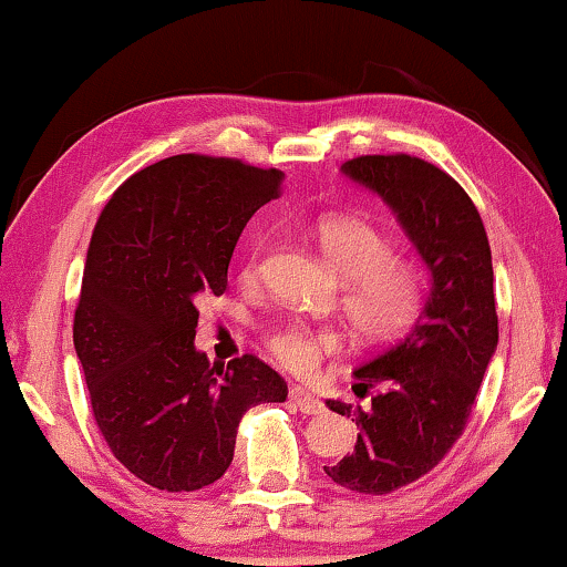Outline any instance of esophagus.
Returning a JSON list of instances; mask_svg holds the SVG:
<instances>
[{"mask_svg":"<svg viewBox=\"0 0 567 567\" xmlns=\"http://www.w3.org/2000/svg\"><path fill=\"white\" fill-rule=\"evenodd\" d=\"M289 398H291V403L299 408L301 413H307V415H319V413H324V403H321V400L311 393V390H307L303 385H291V390H289Z\"/></svg>","mask_w":567,"mask_h":567,"instance_id":"esophagus-1","label":"esophagus"}]
</instances>
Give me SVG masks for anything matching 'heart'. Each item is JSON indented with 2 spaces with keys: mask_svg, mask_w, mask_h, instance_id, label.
<instances>
[{
  "mask_svg": "<svg viewBox=\"0 0 567 567\" xmlns=\"http://www.w3.org/2000/svg\"><path fill=\"white\" fill-rule=\"evenodd\" d=\"M327 264L342 278L339 307L357 337L385 342L411 329L423 311L425 276L411 258L393 256L395 246L380 228L360 217H324L313 228ZM266 235H256L243 274L256 276L266 254ZM329 329L284 324L268 334V350L289 370H311L321 354L334 352Z\"/></svg>",
  "mask_w": 567,
  "mask_h": 567,
  "instance_id": "b5f03b06",
  "label": "heart"
}]
</instances>
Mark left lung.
<instances>
[{"mask_svg":"<svg viewBox=\"0 0 567 567\" xmlns=\"http://www.w3.org/2000/svg\"><path fill=\"white\" fill-rule=\"evenodd\" d=\"M357 185L382 197L431 274L429 301L400 342L354 370L362 411L327 400L352 415L357 446L327 476L360 494H390L429 474L466 429L489 368L499 319L494 307L492 250L482 215L454 177L411 154H368L342 164Z\"/></svg>","mask_w":567,"mask_h":567,"instance_id":"obj_1","label":"left lung"}]
</instances>
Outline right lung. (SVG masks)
<instances>
[{
    "instance_id": "add662e5",
    "label": "right lung",
    "mask_w": 567,
    "mask_h": 567,
    "mask_svg": "<svg viewBox=\"0 0 567 567\" xmlns=\"http://www.w3.org/2000/svg\"><path fill=\"white\" fill-rule=\"evenodd\" d=\"M281 179L228 156L177 154L128 177L95 223L73 344L111 454L156 489L217 482L248 408L289 395L254 354L225 368L195 350L197 301L228 289L235 243Z\"/></svg>"
}]
</instances>
